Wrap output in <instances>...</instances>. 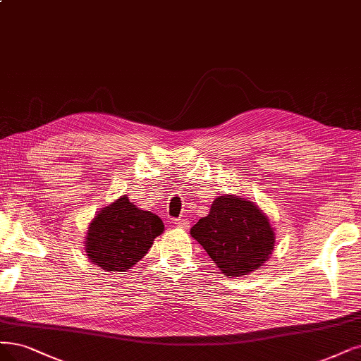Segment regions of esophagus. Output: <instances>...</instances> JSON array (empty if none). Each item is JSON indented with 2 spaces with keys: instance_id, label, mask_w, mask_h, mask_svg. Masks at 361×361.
<instances>
[{
  "instance_id": "34e87169",
  "label": "esophagus",
  "mask_w": 361,
  "mask_h": 361,
  "mask_svg": "<svg viewBox=\"0 0 361 361\" xmlns=\"http://www.w3.org/2000/svg\"><path fill=\"white\" fill-rule=\"evenodd\" d=\"M175 224H176V227H179L182 230H188V227H190V221L185 219V218L175 219Z\"/></svg>"
}]
</instances>
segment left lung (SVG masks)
Returning <instances> with one entry per match:
<instances>
[{
	"instance_id": "obj_1",
	"label": "left lung",
	"mask_w": 361,
	"mask_h": 361,
	"mask_svg": "<svg viewBox=\"0 0 361 361\" xmlns=\"http://www.w3.org/2000/svg\"><path fill=\"white\" fill-rule=\"evenodd\" d=\"M190 233L226 276L259 269L275 246V228L267 215L239 195L216 197L209 215L198 219Z\"/></svg>"
}]
</instances>
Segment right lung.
I'll return each mask as SVG.
<instances>
[{
  "label": "right lung",
  "mask_w": 361,
  "mask_h": 361,
  "mask_svg": "<svg viewBox=\"0 0 361 361\" xmlns=\"http://www.w3.org/2000/svg\"><path fill=\"white\" fill-rule=\"evenodd\" d=\"M163 231L164 224L157 215L121 195L98 210L90 222L85 238L86 257L104 271H127L146 255Z\"/></svg>",
  "instance_id": "obj_1"
}]
</instances>
